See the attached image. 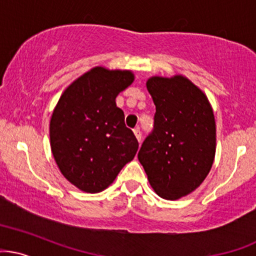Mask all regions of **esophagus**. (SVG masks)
<instances>
[{
  "mask_svg": "<svg viewBox=\"0 0 256 256\" xmlns=\"http://www.w3.org/2000/svg\"><path fill=\"white\" fill-rule=\"evenodd\" d=\"M134 136H136L137 141L141 143V141H142V132H141V130H140V128H134Z\"/></svg>",
  "mask_w": 256,
  "mask_h": 256,
  "instance_id": "34e87169",
  "label": "esophagus"
}]
</instances>
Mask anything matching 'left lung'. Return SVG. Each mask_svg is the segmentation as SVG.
<instances>
[{"mask_svg":"<svg viewBox=\"0 0 256 256\" xmlns=\"http://www.w3.org/2000/svg\"><path fill=\"white\" fill-rule=\"evenodd\" d=\"M156 104L154 128L138 160L156 193L176 200L200 186L212 166L216 125L209 100L182 75L148 78Z\"/></svg>","mask_w":256,"mask_h":256,"instance_id":"left-lung-1","label":"left lung"}]
</instances>
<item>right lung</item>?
<instances>
[{
    "mask_svg": "<svg viewBox=\"0 0 256 256\" xmlns=\"http://www.w3.org/2000/svg\"><path fill=\"white\" fill-rule=\"evenodd\" d=\"M134 78L130 70L96 66L63 92L53 110V156L64 178L84 192H102L136 156L138 142L115 103Z\"/></svg>",
    "mask_w": 256,
    "mask_h": 256,
    "instance_id": "obj_1",
    "label": "right lung"
}]
</instances>
